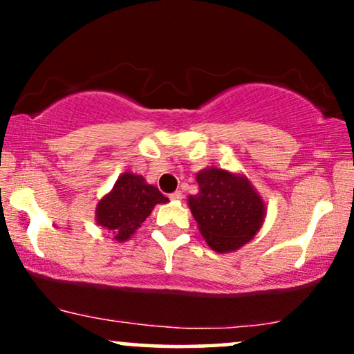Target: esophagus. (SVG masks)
Instances as JSON below:
<instances>
[{"label": "esophagus", "instance_id": "esophagus-1", "mask_svg": "<svg viewBox=\"0 0 354 354\" xmlns=\"http://www.w3.org/2000/svg\"><path fill=\"white\" fill-rule=\"evenodd\" d=\"M169 198H171V201H181L183 200V193H181V191H174V193L169 194Z\"/></svg>", "mask_w": 354, "mask_h": 354}]
</instances>
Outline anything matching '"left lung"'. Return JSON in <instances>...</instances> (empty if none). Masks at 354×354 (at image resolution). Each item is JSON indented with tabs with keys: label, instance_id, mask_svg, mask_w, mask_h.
Returning a JSON list of instances; mask_svg holds the SVG:
<instances>
[{
	"label": "left lung",
	"instance_id": "left-lung-1",
	"mask_svg": "<svg viewBox=\"0 0 354 354\" xmlns=\"http://www.w3.org/2000/svg\"><path fill=\"white\" fill-rule=\"evenodd\" d=\"M196 181L200 191L188 206L211 250L231 253L251 241L265 223L266 203L245 174L209 166Z\"/></svg>",
	"mask_w": 354,
	"mask_h": 354
}]
</instances>
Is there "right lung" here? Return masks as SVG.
Returning a JSON list of instances; mask_svg holds the SVG:
<instances>
[{
  "mask_svg": "<svg viewBox=\"0 0 354 354\" xmlns=\"http://www.w3.org/2000/svg\"><path fill=\"white\" fill-rule=\"evenodd\" d=\"M165 203L168 198L156 186L148 185L141 174L126 171L96 205V225L111 233L113 241L124 243L141 228L154 206Z\"/></svg>",
  "mask_w": 354,
  "mask_h": 354,
  "instance_id": "right-lung-1",
  "label": "right lung"
}]
</instances>
